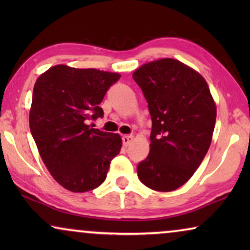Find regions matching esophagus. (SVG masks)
Returning <instances> with one entry per match:
<instances>
[{
    "label": "esophagus",
    "instance_id": "obj_1",
    "mask_svg": "<svg viewBox=\"0 0 250 250\" xmlns=\"http://www.w3.org/2000/svg\"><path fill=\"white\" fill-rule=\"evenodd\" d=\"M122 140H123V146H128L129 145H131V142L133 141V136L132 135H124L122 138Z\"/></svg>",
    "mask_w": 250,
    "mask_h": 250
}]
</instances>
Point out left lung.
<instances>
[{"instance_id": "obj_1", "label": "left lung", "mask_w": 250, "mask_h": 250, "mask_svg": "<svg viewBox=\"0 0 250 250\" xmlns=\"http://www.w3.org/2000/svg\"><path fill=\"white\" fill-rule=\"evenodd\" d=\"M133 78L142 90L151 116L150 151L139 163L138 176L162 192L182 187L209 149L216 107L204 77L179 60L143 64Z\"/></svg>"}]
</instances>
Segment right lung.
Masks as SVG:
<instances>
[{"mask_svg":"<svg viewBox=\"0 0 250 250\" xmlns=\"http://www.w3.org/2000/svg\"><path fill=\"white\" fill-rule=\"evenodd\" d=\"M119 78L116 73L63 64L37 78L30 132L51 175L71 192H86L104 183L110 162L121 151V136L88 125L104 117L99 104Z\"/></svg>","mask_w":250,"mask_h":250,"instance_id":"obj_1","label":"right lung"}]
</instances>
